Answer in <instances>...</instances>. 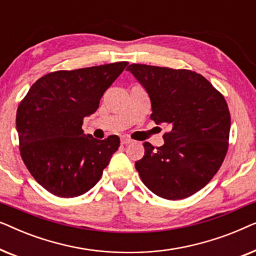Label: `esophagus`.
Here are the masks:
<instances>
[{
  "label": "esophagus",
  "mask_w": 256,
  "mask_h": 256,
  "mask_svg": "<svg viewBox=\"0 0 256 256\" xmlns=\"http://www.w3.org/2000/svg\"><path fill=\"white\" fill-rule=\"evenodd\" d=\"M130 142H132V140L128 138H121V143H122V144H128V143H130Z\"/></svg>",
  "instance_id": "obj_1"
}]
</instances>
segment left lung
<instances>
[{
    "mask_svg": "<svg viewBox=\"0 0 256 256\" xmlns=\"http://www.w3.org/2000/svg\"><path fill=\"white\" fill-rule=\"evenodd\" d=\"M127 71L148 94L150 118L170 128L162 146L143 143L144 156L135 163L136 170L158 197H190L212 180L226 156L230 115L225 98L188 70L132 64Z\"/></svg>",
    "mask_w": 256,
    "mask_h": 256,
    "instance_id": "8db88e82",
    "label": "left lung"
}]
</instances>
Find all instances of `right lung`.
<instances>
[{
  "mask_svg": "<svg viewBox=\"0 0 256 256\" xmlns=\"http://www.w3.org/2000/svg\"><path fill=\"white\" fill-rule=\"evenodd\" d=\"M127 62L57 71L31 86L17 108L20 156L45 190L62 198L86 194L120 146L116 135L84 134L82 120L98 108Z\"/></svg>",
  "mask_w": 256,
  "mask_h": 256,
  "instance_id": "right-lung-1",
  "label": "right lung"
}]
</instances>
